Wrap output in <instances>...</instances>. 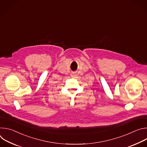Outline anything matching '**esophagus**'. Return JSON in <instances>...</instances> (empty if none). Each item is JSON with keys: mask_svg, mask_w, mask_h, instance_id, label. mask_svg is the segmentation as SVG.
Listing matches in <instances>:
<instances>
[{"mask_svg": "<svg viewBox=\"0 0 147 147\" xmlns=\"http://www.w3.org/2000/svg\"><path fill=\"white\" fill-rule=\"evenodd\" d=\"M72 76H76V74L74 73V74H72Z\"/></svg>", "mask_w": 147, "mask_h": 147, "instance_id": "esophagus-1", "label": "esophagus"}]
</instances>
